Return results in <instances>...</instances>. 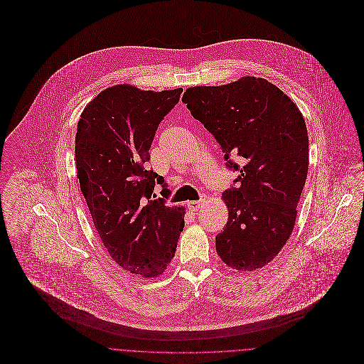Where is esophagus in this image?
<instances>
[{
  "label": "esophagus",
  "instance_id": "esophagus-1",
  "mask_svg": "<svg viewBox=\"0 0 364 364\" xmlns=\"http://www.w3.org/2000/svg\"><path fill=\"white\" fill-rule=\"evenodd\" d=\"M202 203H203V200H192V202H188V208H189L191 211H196L198 208L202 206Z\"/></svg>",
  "mask_w": 364,
  "mask_h": 364
}]
</instances>
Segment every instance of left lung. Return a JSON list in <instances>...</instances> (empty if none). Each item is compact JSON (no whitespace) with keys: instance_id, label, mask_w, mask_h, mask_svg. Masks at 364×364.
Returning a JSON list of instances; mask_svg holds the SVG:
<instances>
[{"instance_id":"8db88e82","label":"left lung","mask_w":364,"mask_h":364,"mask_svg":"<svg viewBox=\"0 0 364 364\" xmlns=\"http://www.w3.org/2000/svg\"><path fill=\"white\" fill-rule=\"evenodd\" d=\"M182 102L220 144L238 172L223 193L225 228L215 237L224 263L257 270L289 240L309 171V134L296 104L263 78L186 90Z\"/></svg>"}]
</instances>
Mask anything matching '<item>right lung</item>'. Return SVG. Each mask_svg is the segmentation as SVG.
Instances as JSON below:
<instances>
[{
    "label": "right lung",
    "instance_id": "right-lung-1",
    "mask_svg": "<svg viewBox=\"0 0 364 364\" xmlns=\"http://www.w3.org/2000/svg\"><path fill=\"white\" fill-rule=\"evenodd\" d=\"M182 91L114 85L87 105L77 126V175L95 228L116 263L143 277L162 274L185 227V208L156 199L154 186L166 183L147 168L156 129Z\"/></svg>",
    "mask_w": 364,
    "mask_h": 364
}]
</instances>
